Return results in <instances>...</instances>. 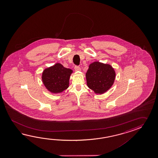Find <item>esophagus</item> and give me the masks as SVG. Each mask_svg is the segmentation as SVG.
<instances>
[{
    "label": "esophagus",
    "mask_w": 158,
    "mask_h": 158,
    "mask_svg": "<svg viewBox=\"0 0 158 158\" xmlns=\"http://www.w3.org/2000/svg\"><path fill=\"white\" fill-rule=\"evenodd\" d=\"M74 70L76 71V72H79V71H81V68L80 67H78V66H75L74 67Z\"/></svg>",
    "instance_id": "esophagus-1"
}]
</instances>
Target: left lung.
Instances as JSON below:
<instances>
[{
	"label": "left lung",
	"mask_w": 158,
	"mask_h": 158,
	"mask_svg": "<svg viewBox=\"0 0 158 158\" xmlns=\"http://www.w3.org/2000/svg\"><path fill=\"white\" fill-rule=\"evenodd\" d=\"M116 73L111 65L95 61L89 65L86 73L87 85L96 94H103L114 82Z\"/></svg>",
	"instance_id": "left-lung-1"
}]
</instances>
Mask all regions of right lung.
<instances>
[{"instance_id":"1","label":"right lung","mask_w":158,"mask_h":158,"mask_svg":"<svg viewBox=\"0 0 158 158\" xmlns=\"http://www.w3.org/2000/svg\"><path fill=\"white\" fill-rule=\"evenodd\" d=\"M72 72L71 69L56 63L44 70L42 80L48 90L52 93H60L69 87V81Z\"/></svg>"}]
</instances>
